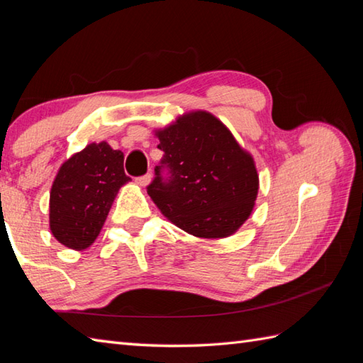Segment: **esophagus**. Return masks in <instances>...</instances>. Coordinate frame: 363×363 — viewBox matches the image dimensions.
Returning a JSON list of instances; mask_svg holds the SVG:
<instances>
[{"label":"esophagus","instance_id":"obj_1","mask_svg":"<svg viewBox=\"0 0 363 363\" xmlns=\"http://www.w3.org/2000/svg\"><path fill=\"white\" fill-rule=\"evenodd\" d=\"M151 179H152V176H151V174H145V176L137 177L135 182H137V186H140V187H146V186H150Z\"/></svg>","mask_w":363,"mask_h":363}]
</instances>
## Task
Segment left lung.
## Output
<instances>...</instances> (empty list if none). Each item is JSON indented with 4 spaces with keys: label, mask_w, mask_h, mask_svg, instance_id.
<instances>
[{
    "label": "left lung",
    "mask_w": 363,
    "mask_h": 363,
    "mask_svg": "<svg viewBox=\"0 0 363 363\" xmlns=\"http://www.w3.org/2000/svg\"><path fill=\"white\" fill-rule=\"evenodd\" d=\"M165 152L148 195L164 217L199 238H225L250 218L259 194L251 152L207 111H190L154 129ZM170 176L164 180L160 168Z\"/></svg>",
    "instance_id": "obj_1"
}]
</instances>
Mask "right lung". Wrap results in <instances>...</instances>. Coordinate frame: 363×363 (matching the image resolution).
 Returning a JSON list of instances; mask_svg holds the SVG:
<instances>
[{
  "label": "right lung",
  "instance_id": "obj_1",
  "mask_svg": "<svg viewBox=\"0 0 363 363\" xmlns=\"http://www.w3.org/2000/svg\"><path fill=\"white\" fill-rule=\"evenodd\" d=\"M123 162L120 150L94 142L60 165L50 191V230L59 243L82 251L96 240L118 190L130 181Z\"/></svg>",
  "mask_w": 363,
  "mask_h": 363
}]
</instances>
